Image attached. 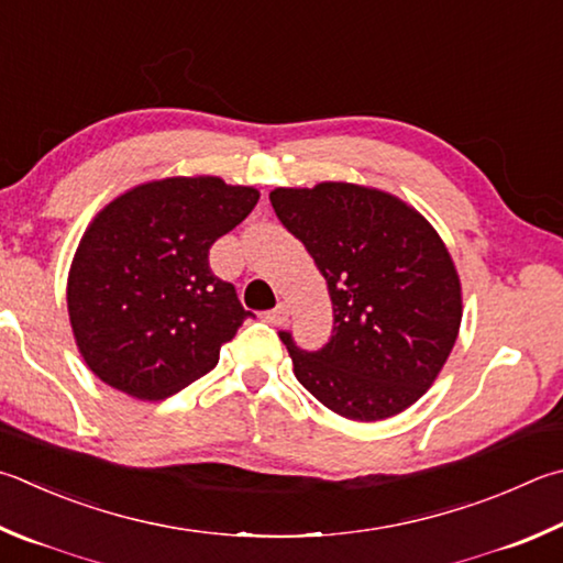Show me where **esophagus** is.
I'll return each mask as SVG.
<instances>
[{
  "label": "esophagus",
  "instance_id": "1",
  "mask_svg": "<svg viewBox=\"0 0 563 563\" xmlns=\"http://www.w3.org/2000/svg\"><path fill=\"white\" fill-rule=\"evenodd\" d=\"M288 317H290V310H288V305H285V302H278L273 310L265 312V320L273 322V324H285V322H288Z\"/></svg>",
  "mask_w": 563,
  "mask_h": 563
}]
</instances>
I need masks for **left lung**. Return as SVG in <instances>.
Segmentation results:
<instances>
[{
	"mask_svg": "<svg viewBox=\"0 0 563 563\" xmlns=\"http://www.w3.org/2000/svg\"><path fill=\"white\" fill-rule=\"evenodd\" d=\"M271 203L324 275L334 312L317 352L280 332L298 382L352 421L401 413L431 388L457 340L463 295L445 243L408 203L360 184L280 187Z\"/></svg>",
	"mask_w": 563,
	"mask_h": 563,
	"instance_id": "left-lung-1",
	"label": "left lung"
}]
</instances>
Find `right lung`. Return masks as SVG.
Returning <instances> with one entry per match:
<instances>
[{"label":"right lung","mask_w":563,"mask_h":563,"mask_svg":"<svg viewBox=\"0 0 563 563\" xmlns=\"http://www.w3.org/2000/svg\"><path fill=\"white\" fill-rule=\"evenodd\" d=\"M219 177H169L120 194L90 223L68 273V317L100 382L159 401L219 364L246 317L209 249L258 203Z\"/></svg>","instance_id":"1"}]
</instances>
